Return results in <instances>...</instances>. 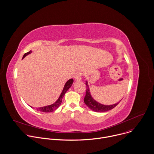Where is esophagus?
<instances>
[{
    "label": "esophagus",
    "mask_w": 154,
    "mask_h": 154,
    "mask_svg": "<svg viewBox=\"0 0 154 154\" xmlns=\"http://www.w3.org/2000/svg\"><path fill=\"white\" fill-rule=\"evenodd\" d=\"M74 79L75 81H80L82 79V74L80 72H77L74 75Z\"/></svg>",
    "instance_id": "obj_1"
}]
</instances>
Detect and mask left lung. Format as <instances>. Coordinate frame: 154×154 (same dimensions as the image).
Here are the masks:
<instances>
[{"label": "left lung", "mask_w": 154, "mask_h": 154, "mask_svg": "<svg viewBox=\"0 0 154 154\" xmlns=\"http://www.w3.org/2000/svg\"><path fill=\"white\" fill-rule=\"evenodd\" d=\"M86 96L84 99V102L88 107L95 112H105L110 110V109L115 108L121 100L119 102L113 105H106L102 104L97 102L92 97L90 93L88 83L87 81L86 82Z\"/></svg>", "instance_id": "obj_1"}]
</instances>
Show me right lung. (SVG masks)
<instances>
[{
    "label": "right lung",
    "mask_w": 154,
    "mask_h": 154,
    "mask_svg": "<svg viewBox=\"0 0 154 154\" xmlns=\"http://www.w3.org/2000/svg\"><path fill=\"white\" fill-rule=\"evenodd\" d=\"M32 52V51H29V52H27L26 53L23 57V59L27 55H28L29 54H31ZM73 82H74V80L72 79H71L69 80H68L66 82V83L64 84V88L63 89L61 93V94L60 96H59L58 99H57V100L54 102V103L51 104V105H47V106H42V107H39V108H36L37 110L38 111H40V112H46V113H49V112H52L55 110H56V109L60 106V105H61V102H62V99L63 97H64L65 93H66V91L70 88L71 86L72 85V83H73ZM32 108V106H31Z\"/></svg>",
    "instance_id": "add662e5"
}]
</instances>
